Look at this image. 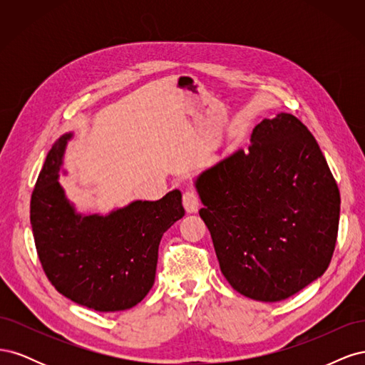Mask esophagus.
I'll list each match as a JSON object with an SVG mask.
<instances>
[{"label":"esophagus","mask_w":365,"mask_h":365,"mask_svg":"<svg viewBox=\"0 0 365 365\" xmlns=\"http://www.w3.org/2000/svg\"><path fill=\"white\" fill-rule=\"evenodd\" d=\"M182 204L187 213H196L200 210V197H197V193L192 189L185 190L182 195Z\"/></svg>","instance_id":"1"}]
</instances>
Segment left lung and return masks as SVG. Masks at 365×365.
Segmentation results:
<instances>
[{"label": "left lung", "instance_id": "8db88e82", "mask_svg": "<svg viewBox=\"0 0 365 365\" xmlns=\"http://www.w3.org/2000/svg\"><path fill=\"white\" fill-rule=\"evenodd\" d=\"M195 187L220 271L242 295L280 302L327 269L339 190L317 140L292 114L262 120L248 150L205 169Z\"/></svg>", "mask_w": 365, "mask_h": 365}]
</instances>
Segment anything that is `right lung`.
I'll use <instances>...</instances> for the list:
<instances>
[{"mask_svg": "<svg viewBox=\"0 0 365 365\" xmlns=\"http://www.w3.org/2000/svg\"><path fill=\"white\" fill-rule=\"evenodd\" d=\"M73 132L54 143L30 201V224L48 280L71 302L98 312L134 307L155 282L163 235L184 216L181 192L132 201L108 215L76 212L59 182Z\"/></svg>", "mask_w": 365, "mask_h": 365, "instance_id": "1", "label": "right lung"}]
</instances>
